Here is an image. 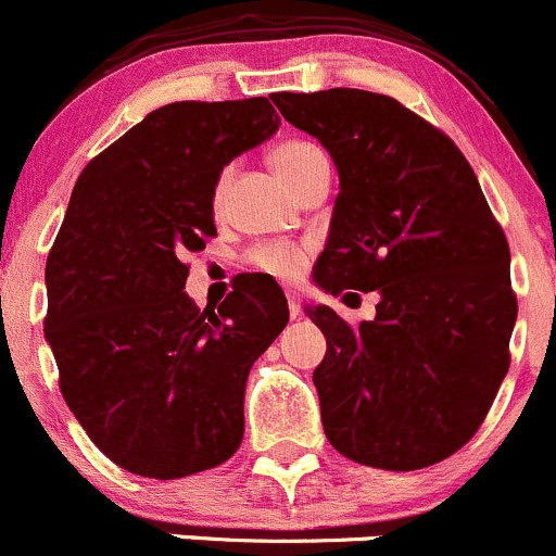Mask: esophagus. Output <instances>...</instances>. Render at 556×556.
Wrapping results in <instances>:
<instances>
[{"label": "esophagus", "instance_id": "34e87169", "mask_svg": "<svg viewBox=\"0 0 556 556\" xmlns=\"http://www.w3.org/2000/svg\"><path fill=\"white\" fill-rule=\"evenodd\" d=\"M286 300H289V316L300 318L302 313V296L296 291H286Z\"/></svg>", "mask_w": 556, "mask_h": 556}]
</instances>
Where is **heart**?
I'll use <instances>...</instances> for the list:
<instances>
[{"label":"heart","instance_id":"heart-1","mask_svg":"<svg viewBox=\"0 0 556 556\" xmlns=\"http://www.w3.org/2000/svg\"><path fill=\"white\" fill-rule=\"evenodd\" d=\"M321 156L324 153L318 151L316 146H311V142L289 140V142H280L276 151H273L270 162H273V167H276V173L280 175V180H283V184L291 189V186H294V180L300 178V175ZM224 189H227V178L218 184L216 205H222ZM251 260H254V265L260 267V270L270 273V276L294 278L296 273L302 270V262H305V256H302V251L291 249V245H262V249H256L254 254H251Z\"/></svg>","mask_w":556,"mask_h":556}]
</instances>
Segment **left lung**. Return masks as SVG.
Here are the masks:
<instances>
[{
  "mask_svg": "<svg viewBox=\"0 0 556 556\" xmlns=\"http://www.w3.org/2000/svg\"><path fill=\"white\" fill-rule=\"evenodd\" d=\"M273 102L338 167L313 280L327 294L381 296L359 327L307 307L327 338L313 370L324 432L359 465L441 463L476 435L508 372V240L463 151L397 99L329 89Z\"/></svg>",
  "mask_w": 556,
  "mask_h": 556,
  "instance_id": "left-lung-1",
  "label": "left lung"
}]
</instances>
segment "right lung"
I'll return each mask as SVG.
<instances>
[{
  "label": "right lung",
  "mask_w": 556,
  "mask_h": 556,
  "mask_svg": "<svg viewBox=\"0 0 556 556\" xmlns=\"http://www.w3.org/2000/svg\"><path fill=\"white\" fill-rule=\"evenodd\" d=\"M278 126L265 97L164 104L75 184L46 265V340L70 410L124 470L194 476L243 441L245 381L289 305L251 276L200 311L184 260L216 235L224 167Z\"/></svg>",
  "instance_id": "obj_1"
}]
</instances>
